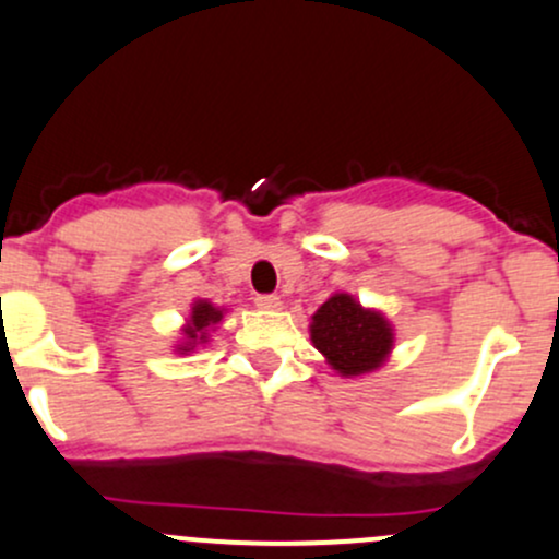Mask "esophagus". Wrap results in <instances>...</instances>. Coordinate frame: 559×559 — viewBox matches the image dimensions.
<instances>
[{
    "instance_id": "1",
    "label": "esophagus",
    "mask_w": 559,
    "mask_h": 559,
    "mask_svg": "<svg viewBox=\"0 0 559 559\" xmlns=\"http://www.w3.org/2000/svg\"><path fill=\"white\" fill-rule=\"evenodd\" d=\"M257 302L259 308H264V311H275V308H281V297L278 295H257Z\"/></svg>"
}]
</instances>
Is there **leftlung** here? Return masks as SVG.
<instances>
[{"mask_svg": "<svg viewBox=\"0 0 559 559\" xmlns=\"http://www.w3.org/2000/svg\"><path fill=\"white\" fill-rule=\"evenodd\" d=\"M313 346L343 376H362L379 368L392 348V326L376 311H365L354 297L335 295L313 316Z\"/></svg>", "mask_w": 559, "mask_h": 559, "instance_id": "1", "label": "left lung"}]
</instances>
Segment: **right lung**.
<instances>
[{"mask_svg": "<svg viewBox=\"0 0 559 559\" xmlns=\"http://www.w3.org/2000/svg\"><path fill=\"white\" fill-rule=\"evenodd\" d=\"M216 321H222V311L218 308H213L211 302L205 300H197L194 308H191V319H189V326H186V346L180 348V352H189V348H194L197 343H205V335H207V326L216 324Z\"/></svg>", "mask_w": 559, "mask_h": 559, "instance_id": "add662e5", "label": "right lung"}]
</instances>
